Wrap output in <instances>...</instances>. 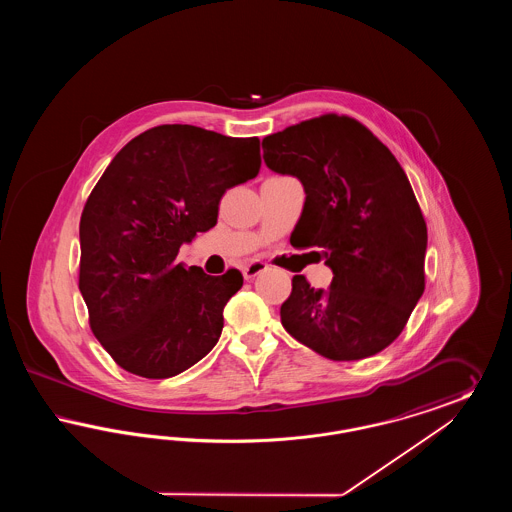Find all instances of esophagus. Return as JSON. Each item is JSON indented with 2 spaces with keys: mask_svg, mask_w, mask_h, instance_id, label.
<instances>
[{
  "mask_svg": "<svg viewBox=\"0 0 512 512\" xmlns=\"http://www.w3.org/2000/svg\"><path fill=\"white\" fill-rule=\"evenodd\" d=\"M265 270H267L265 263H261V261H251L249 265H245L244 267V278L245 280H253L255 276H259V274L265 272Z\"/></svg>",
  "mask_w": 512,
  "mask_h": 512,
  "instance_id": "esophagus-1",
  "label": "esophagus"
}]
</instances>
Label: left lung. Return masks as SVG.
I'll use <instances>...</instances> for the list:
<instances>
[{"label":"left lung","instance_id":"left-lung-1","mask_svg":"<svg viewBox=\"0 0 512 512\" xmlns=\"http://www.w3.org/2000/svg\"><path fill=\"white\" fill-rule=\"evenodd\" d=\"M263 153L307 195L290 242L317 247L334 272L326 292L293 276L282 326L332 361L380 353L424 293L428 230L407 174L365 124L336 113L270 134Z\"/></svg>","mask_w":512,"mask_h":512}]
</instances>
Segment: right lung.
<instances>
[{"instance_id": "add662e5", "label": "right lung", "mask_w": 512, "mask_h": 512, "mask_svg": "<svg viewBox=\"0 0 512 512\" xmlns=\"http://www.w3.org/2000/svg\"><path fill=\"white\" fill-rule=\"evenodd\" d=\"M261 169L259 138L161 124L130 140L80 217L78 288L90 328L117 365L171 378L220 338L238 268L209 276L176 263L180 245L217 224L220 197Z\"/></svg>"}]
</instances>
